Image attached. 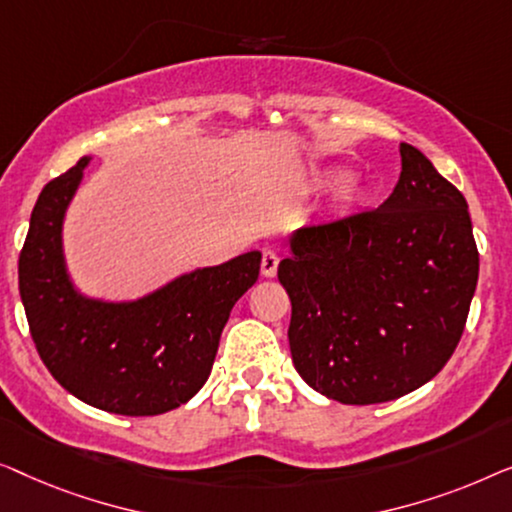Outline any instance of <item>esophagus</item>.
Instances as JSON below:
<instances>
[{
  "label": "esophagus",
  "instance_id": "34e87169",
  "mask_svg": "<svg viewBox=\"0 0 512 512\" xmlns=\"http://www.w3.org/2000/svg\"><path fill=\"white\" fill-rule=\"evenodd\" d=\"M278 255L273 253V250H264V255H262V276L264 278H273L276 276V271H278Z\"/></svg>",
  "mask_w": 512,
  "mask_h": 512
}]
</instances>
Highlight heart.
Returning <instances> with one entry per match:
<instances>
[{"instance_id": "obj_1", "label": "heart", "mask_w": 512, "mask_h": 512, "mask_svg": "<svg viewBox=\"0 0 512 512\" xmlns=\"http://www.w3.org/2000/svg\"><path fill=\"white\" fill-rule=\"evenodd\" d=\"M352 194H355V190H352V187H345V190H343V199L350 201Z\"/></svg>"}]
</instances>
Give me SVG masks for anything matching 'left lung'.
<instances>
[{"mask_svg":"<svg viewBox=\"0 0 512 512\" xmlns=\"http://www.w3.org/2000/svg\"><path fill=\"white\" fill-rule=\"evenodd\" d=\"M378 208L297 229L278 264L290 294V352L325 397L399 399L448 364L478 283L469 204L420 150Z\"/></svg>","mask_w":512,"mask_h":512,"instance_id":"left-lung-1","label":"left lung"}]
</instances>
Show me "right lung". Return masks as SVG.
<instances>
[{"label":"right lung","mask_w":512,"mask_h":512,"mask_svg":"<svg viewBox=\"0 0 512 512\" xmlns=\"http://www.w3.org/2000/svg\"><path fill=\"white\" fill-rule=\"evenodd\" d=\"M90 157L43 187L18 259V285L41 362L90 406L160 415L206 383L236 301L255 285L262 255L199 269L134 304L81 297L62 257V218Z\"/></svg>","instance_id":"add662e5"}]
</instances>
